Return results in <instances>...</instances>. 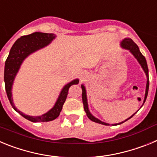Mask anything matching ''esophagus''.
Masks as SVG:
<instances>
[{
	"label": "esophagus",
	"mask_w": 157,
	"mask_h": 157,
	"mask_svg": "<svg viewBox=\"0 0 157 157\" xmlns=\"http://www.w3.org/2000/svg\"><path fill=\"white\" fill-rule=\"evenodd\" d=\"M83 77H84V75H81V78H82Z\"/></svg>",
	"instance_id": "1"
}]
</instances>
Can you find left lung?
<instances>
[{"label": "left lung", "instance_id": "8db88e82", "mask_svg": "<svg viewBox=\"0 0 157 157\" xmlns=\"http://www.w3.org/2000/svg\"><path fill=\"white\" fill-rule=\"evenodd\" d=\"M121 45H122V47H123V48H126V49H128V50L130 51V52H131V53L134 55V57L138 59V61L139 62V63L141 64V67L143 68L144 71H145V73L146 74V76H147V78H148V80H147L146 90H145V99H144V103H145V100H146V98H147V96H148V92H149V69H148V66H147L146 59H145V56H144L141 53V52H140L138 46L136 45L135 43L134 42V41H133L132 39H130V38H125V39L122 41ZM82 102H83V106H84V110H85V112H86V115H87V116H88L89 119H90V120H92V121L95 122V123H101V124H103V125L109 126V123H104V122L101 121V120H99L98 119H97V118H95L94 116H92V115H91V113L90 112V111H89V109H88V104H87V98H86V92L85 86H84L83 85H82ZM134 114H135V113H134ZM134 114L133 115V116H130V118H128L127 120H126L125 121L130 120V118H132L133 116H134ZM125 121H124V122H125ZM124 122H122V123H116V124H115V125L116 126V125H118V124H121V123H124Z\"/></svg>", "mask_w": 157, "mask_h": 157}]
</instances>
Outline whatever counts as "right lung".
<instances>
[{"label": "right lung", "mask_w": 157, "mask_h": 157, "mask_svg": "<svg viewBox=\"0 0 157 157\" xmlns=\"http://www.w3.org/2000/svg\"><path fill=\"white\" fill-rule=\"evenodd\" d=\"M55 37L56 36L53 34H47V33H41V32H35V33H33L29 35L22 36L14 43V45L11 48L10 52H9V55L5 61L4 79H5V90H6L7 96L10 101L11 105L12 106L14 110L16 111L25 119L31 122H34V123L48 122L56 119L61 112L63 104L66 101L69 88L72 85L78 84L79 82L78 79H75L68 84H67L62 90L57 101L56 102L53 108L50 111H48L47 113L41 116H27L18 110L14 105L12 98V86L14 78L16 77L19 69V67L23 63V59L32 52L48 45L55 38Z\"/></svg>", "instance_id": "right-lung-1"}]
</instances>
